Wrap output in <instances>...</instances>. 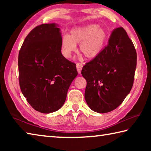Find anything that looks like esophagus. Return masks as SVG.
<instances>
[{
    "label": "esophagus",
    "instance_id": "obj_1",
    "mask_svg": "<svg viewBox=\"0 0 151 151\" xmlns=\"http://www.w3.org/2000/svg\"><path fill=\"white\" fill-rule=\"evenodd\" d=\"M83 64L80 63H77L76 65V69H77V71L78 73H81V70L82 68H83Z\"/></svg>",
    "mask_w": 151,
    "mask_h": 151
}]
</instances>
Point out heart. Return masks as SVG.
Masks as SVG:
<instances>
[{"instance_id": "1", "label": "heart", "mask_w": 151, "mask_h": 151, "mask_svg": "<svg viewBox=\"0 0 151 151\" xmlns=\"http://www.w3.org/2000/svg\"><path fill=\"white\" fill-rule=\"evenodd\" d=\"M106 39L105 30L98 24H88L71 30L69 36L64 35L61 48L64 56L70 58L76 52V45L80 44L82 54L88 59H93L101 52Z\"/></svg>"}]
</instances>
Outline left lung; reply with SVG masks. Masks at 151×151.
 Wrapping results in <instances>:
<instances>
[{
  "mask_svg": "<svg viewBox=\"0 0 151 151\" xmlns=\"http://www.w3.org/2000/svg\"><path fill=\"white\" fill-rule=\"evenodd\" d=\"M137 52L122 27L112 30L101 52L83 66L86 81L85 98L99 113L116 109L131 91L137 66Z\"/></svg>",
  "mask_w": 151,
  "mask_h": 151,
  "instance_id": "8db88e82",
  "label": "left lung"
}]
</instances>
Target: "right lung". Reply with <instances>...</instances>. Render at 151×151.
I'll return each mask as SVG.
<instances>
[{
  "instance_id": "1",
  "label": "right lung",
  "mask_w": 151,
  "mask_h": 151,
  "mask_svg": "<svg viewBox=\"0 0 151 151\" xmlns=\"http://www.w3.org/2000/svg\"><path fill=\"white\" fill-rule=\"evenodd\" d=\"M61 39L57 24H42L29 32L19 51L20 90L30 105L42 113L63 106L78 75L76 64L61 53Z\"/></svg>"
}]
</instances>
